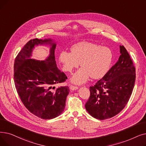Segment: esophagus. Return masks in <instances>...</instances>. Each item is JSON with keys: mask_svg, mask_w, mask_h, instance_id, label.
<instances>
[{"mask_svg": "<svg viewBox=\"0 0 146 146\" xmlns=\"http://www.w3.org/2000/svg\"><path fill=\"white\" fill-rule=\"evenodd\" d=\"M70 89L72 91H75V90H78V86H74V85H70Z\"/></svg>", "mask_w": 146, "mask_h": 146, "instance_id": "34e87169", "label": "esophagus"}]
</instances>
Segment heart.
I'll use <instances>...</instances> for the list:
<instances>
[{
  "label": "heart",
  "mask_w": 146,
  "mask_h": 146,
  "mask_svg": "<svg viewBox=\"0 0 146 146\" xmlns=\"http://www.w3.org/2000/svg\"><path fill=\"white\" fill-rule=\"evenodd\" d=\"M72 52L66 50L61 52L59 61L62 69L72 72L81 67L71 78L76 84H83L90 76L93 79L102 78L108 72L113 60L111 50L106 46H100L91 42H82L75 44L72 48Z\"/></svg>",
  "instance_id": "b5f03b06"
}]
</instances>
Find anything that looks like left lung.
Wrapping results in <instances>:
<instances>
[{
    "label": "left lung",
    "instance_id": "obj_1",
    "mask_svg": "<svg viewBox=\"0 0 146 146\" xmlns=\"http://www.w3.org/2000/svg\"><path fill=\"white\" fill-rule=\"evenodd\" d=\"M116 64L94 86H90V96L85 108L91 116L105 120L121 111L131 97L135 82V68L123 46Z\"/></svg>",
    "mask_w": 146,
    "mask_h": 146
}]
</instances>
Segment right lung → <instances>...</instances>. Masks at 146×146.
Here are the masks:
<instances>
[{
	"instance_id": "1",
	"label": "right lung",
	"mask_w": 146,
	"mask_h": 146,
	"mask_svg": "<svg viewBox=\"0 0 146 146\" xmlns=\"http://www.w3.org/2000/svg\"><path fill=\"white\" fill-rule=\"evenodd\" d=\"M49 44L50 55L45 60L30 59L35 46ZM56 43L50 39L29 41L16 56L14 79L17 91L24 106L38 117L51 119L64 111L70 90L67 86L56 90L54 85L64 82L67 77L56 66Z\"/></svg>"
}]
</instances>
